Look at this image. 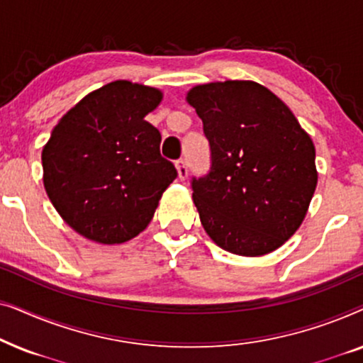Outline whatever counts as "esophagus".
<instances>
[{
	"mask_svg": "<svg viewBox=\"0 0 363 363\" xmlns=\"http://www.w3.org/2000/svg\"><path fill=\"white\" fill-rule=\"evenodd\" d=\"M177 172H178V178H180V180H186V178H188L186 160H178L177 162Z\"/></svg>",
	"mask_w": 363,
	"mask_h": 363,
	"instance_id": "34e87169",
	"label": "esophagus"
}]
</instances>
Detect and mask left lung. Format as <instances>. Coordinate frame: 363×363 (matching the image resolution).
Listing matches in <instances>:
<instances>
[{
    "instance_id": "left-lung-1",
    "label": "left lung",
    "mask_w": 363,
    "mask_h": 363,
    "mask_svg": "<svg viewBox=\"0 0 363 363\" xmlns=\"http://www.w3.org/2000/svg\"><path fill=\"white\" fill-rule=\"evenodd\" d=\"M186 102L211 148L210 173L191 182L208 236L233 255L276 251L299 230L317 186L309 133L276 94L252 81L200 84Z\"/></svg>"
}]
</instances>
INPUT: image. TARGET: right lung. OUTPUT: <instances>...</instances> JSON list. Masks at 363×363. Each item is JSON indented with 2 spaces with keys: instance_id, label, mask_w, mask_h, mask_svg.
I'll use <instances>...</instances> for the list:
<instances>
[{
  "instance_id": "add662e5",
  "label": "right lung",
  "mask_w": 363,
  "mask_h": 363,
  "mask_svg": "<svg viewBox=\"0 0 363 363\" xmlns=\"http://www.w3.org/2000/svg\"><path fill=\"white\" fill-rule=\"evenodd\" d=\"M163 94L113 81L64 113L43 148L49 200L79 235L121 245L145 230L177 178L160 155L162 135L145 121Z\"/></svg>"
}]
</instances>
